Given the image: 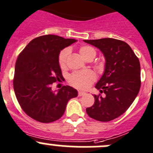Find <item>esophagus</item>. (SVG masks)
Returning <instances> with one entry per match:
<instances>
[{"instance_id": "obj_1", "label": "esophagus", "mask_w": 153, "mask_h": 153, "mask_svg": "<svg viewBox=\"0 0 153 153\" xmlns=\"http://www.w3.org/2000/svg\"><path fill=\"white\" fill-rule=\"evenodd\" d=\"M78 96H82V95H85V92H82V91H78Z\"/></svg>"}]
</instances>
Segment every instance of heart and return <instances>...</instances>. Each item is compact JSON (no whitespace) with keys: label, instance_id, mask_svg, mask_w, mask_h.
<instances>
[{"label":"heart","instance_id":"obj_1","mask_svg":"<svg viewBox=\"0 0 153 153\" xmlns=\"http://www.w3.org/2000/svg\"><path fill=\"white\" fill-rule=\"evenodd\" d=\"M78 52H79L80 55L86 61L89 59H93L96 55L95 49L90 46H81L78 49ZM69 53V49L65 48V49H62L58 55V64L61 69H64L67 67V57ZM95 78L96 77L92 71L84 70L71 73L69 75L68 80L71 85L78 88V89H86L95 81Z\"/></svg>","mask_w":153,"mask_h":153}]
</instances>
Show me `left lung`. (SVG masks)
Returning a JSON list of instances; mask_svg holds the SVG:
<instances>
[{
  "instance_id": "obj_1",
  "label": "left lung",
  "mask_w": 153,
  "mask_h": 153,
  "mask_svg": "<svg viewBox=\"0 0 153 153\" xmlns=\"http://www.w3.org/2000/svg\"><path fill=\"white\" fill-rule=\"evenodd\" d=\"M98 48L106 59L105 70L95 88L104 93L94 95L95 103L86 109L90 118L103 122L124 114L130 106L141 87V66L131 47L114 38L84 40Z\"/></svg>"
}]
</instances>
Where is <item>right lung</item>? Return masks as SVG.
Here are the masks:
<instances>
[{"label":"right lung","instance_id":"1","mask_svg":"<svg viewBox=\"0 0 153 153\" xmlns=\"http://www.w3.org/2000/svg\"><path fill=\"white\" fill-rule=\"evenodd\" d=\"M75 41L58 35H42L32 40L18 55L14 91L24 112L35 121L51 123L58 120L69 100L78 96V91L69 86L57 92L51 87L62 77L58 61L60 52Z\"/></svg>","mask_w":153,"mask_h":153}]
</instances>
